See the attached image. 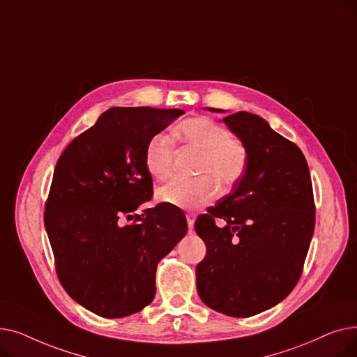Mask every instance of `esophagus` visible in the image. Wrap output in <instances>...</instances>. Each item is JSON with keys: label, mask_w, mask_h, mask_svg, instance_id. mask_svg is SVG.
<instances>
[{"label": "esophagus", "mask_w": 357, "mask_h": 357, "mask_svg": "<svg viewBox=\"0 0 357 357\" xmlns=\"http://www.w3.org/2000/svg\"><path fill=\"white\" fill-rule=\"evenodd\" d=\"M186 221H188L190 231H192L194 230V222H195V215L194 214H186Z\"/></svg>", "instance_id": "1"}]
</instances>
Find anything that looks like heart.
I'll use <instances>...</instances> for the list:
<instances>
[{
	"mask_svg": "<svg viewBox=\"0 0 357 357\" xmlns=\"http://www.w3.org/2000/svg\"><path fill=\"white\" fill-rule=\"evenodd\" d=\"M175 137L186 147L199 152L198 179L175 178L158 191V199L185 210H195L208 205L217 197V182L229 188L237 182L248 167V149L230 131L217 121L198 116L186 119L174 131ZM174 142L165 133L149 140L144 165L149 174L158 181L172 175Z\"/></svg>",
	"mask_w": 357,
	"mask_h": 357,
	"instance_id": "heart-1",
	"label": "heart"
}]
</instances>
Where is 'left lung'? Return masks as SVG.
I'll use <instances>...</instances> for the list:
<instances>
[{
	"mask_svg": "<svg viewBox=\"0 0 357 357\" xmlns=\"http://www.w3.org/2000/svg\"><path fill=\"white\" fill-rule=\"evenodd\" d=\"M222 123L246 146L248 167L195 221L207 246L197 289L218 312L252 317L285 299L301 276L315 224L312 183L301 149L265 119L238 111Z\"/></svg>",
	"mask_w": 357,
	"mask_h": 357,
	"instance_id": "8db88e82",
	"label": "left lung"
}]
</instances>
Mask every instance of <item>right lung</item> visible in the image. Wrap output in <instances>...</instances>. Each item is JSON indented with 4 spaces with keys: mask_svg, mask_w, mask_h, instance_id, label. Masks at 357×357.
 <instances>
[{
    "mask_svg": "<svg viewBox=\"0 0 357 357\" xmlns=\"http://www.w3.org/2000/svg\"><path fill=\"white\" fill-rule=\"evenodd\" d=\"M183 112L112 107L56 163L45 227L62 287L93 314L121 318L152 303L158 264L188 230L183 211L166 202L121 224L152 198L149 140Z\"/></svg>",
    "mask_w": 357,
    "mask_h": 357,
    "instance_id": "1",
    "label": "right lung"
}]
</instances>
